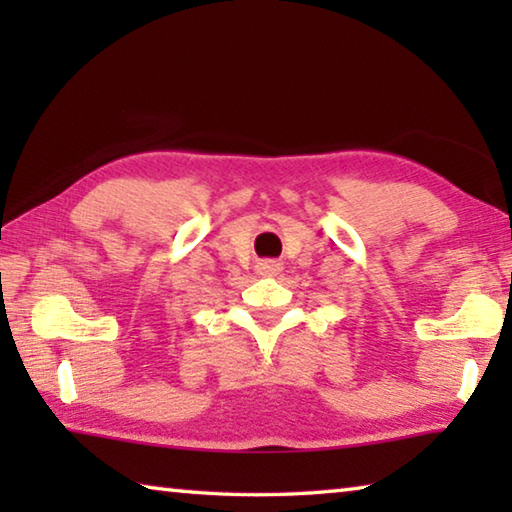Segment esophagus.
Instances as JSON below:
<instances>
[{"label": "esophagus", "mask_w": 512, "mask_h": 512, "mask_svg": "<svg viewBox=\"0 0 512 512\" xmlns=\"http://www.w3.org/2000/svg\"><path fill=\"white\" fill-rule=\"evenodd\" d=\"M280 271H282V264L275 262V259H264V262L257 264L259 275H277Z\"/></svg>", "instance_id": "obj_1"}]
</instances>
